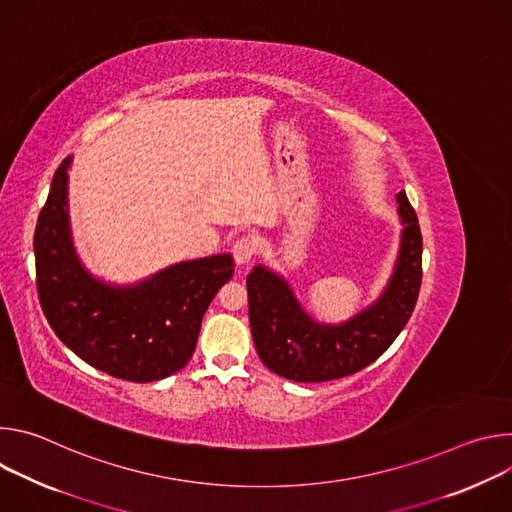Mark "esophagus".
<instances>
[{
  "label": "esophagus",
  "instance_id": "esophagus-1",
  "mask_svg": "<svg viewBox=\"0 0 512 512\" xmlns=\"http://www.w3.org/2000/svg\"><path fill=\"white\" fill-rule=\"evenodd\" d=\"M257 255V239L251 235H243L233 245V257L239 265H247Z\"/></svg>",
  "mask_w": 512,
  "mask_h": 512
}]
</instances>
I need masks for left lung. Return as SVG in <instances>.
I'll return each mask as SVG.
<instances>
[{"instance_id":"8db88e82","label":"left lung","mask_w":512,"mask_h":512,"mask_svg":"<svg viewBox=\"0 0 512 512\" xmlns=\"http://www.w3.org/2000/svg\"><path fill=\"white\" fill-rule=\"evenodd\" d=\"M403 218L395 273L379 302L340 326L314 322L289 285L255 267L247 275L249 322L259 358L275 375L322 383L354 375L375 362L409 322L421 287V231L405 190L397 194Z\"/></svg>"}]
</instances>
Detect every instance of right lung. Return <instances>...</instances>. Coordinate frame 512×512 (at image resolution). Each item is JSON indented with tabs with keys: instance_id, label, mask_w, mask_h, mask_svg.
Listing matches in <instances>:
<instances>
[{
	"instance_id": "obj_1",
	"label": "right lung",
	"mask_w": 512,
	"mask_h": 512,
	"mask_svg": "<svg viewBox=\"0 0 512 512\" xmlns=\"http://www.w3.org/2000/svg\"><path fill=\"white\" fill-rule=\"evenodd\" d=\"M68 166L70 156L54 172L34 233L42 312L54 334L97 371L131 383L166 379L192 358L208 304L233 277V257L184 261L133 287L93 279L70 243Z\"/></svg>"
}]
</instances>
